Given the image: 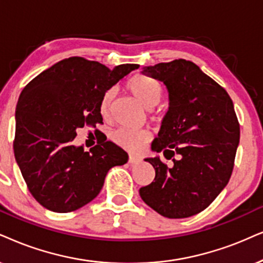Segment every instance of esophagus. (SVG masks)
Wrapping results in <instances>:
<instances>
[{"label": "esophagus", "mask_w": 263, "mask_h": 263, "mask_svg": "<svg viewBox=\"0 0 263 263\" xmlns=\"http://www.w3.org/2000/svg\"><path fill=\"white\" fill-rule=\"evenodd\" d=\"M141 161H142V159L139 158V156H136V155L128 156V164L135 165V164H138V162H141Z\"/></svg>", "instance_id": "1"}]
</instances>
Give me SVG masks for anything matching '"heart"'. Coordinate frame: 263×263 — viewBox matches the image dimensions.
<instances>
[{"label":"heart","instance_id":"b5f03b06","mask_svg":"<svg viewBox=\"0 0 263 263\" xmlns=\"http://www.w3.org/2000/svg\"><path fill=\"white\" fill-rule=\"evenodd\" d=\"M126 88L145 109L154 108L160 101L162 95L161 85L156 80L142 74L132 76L126 84ZM112 98H114V92L107 91L102 96L101 102H99V112L104 119H107L110 114ZM149 138H151V134L145 129L120 128L111 134L112 142L129 152L141 151L143 145L149 141Z\"/></svg>","mask_w":263,"mask_h":263}]
</instances>
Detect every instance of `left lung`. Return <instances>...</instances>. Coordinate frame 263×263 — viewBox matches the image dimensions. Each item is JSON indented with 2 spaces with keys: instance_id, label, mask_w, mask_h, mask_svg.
I'll use <instances>...</instances> for the list:
<instances>
[{
  "instance_id": "1",
  "label": "left lung",
  "mask_w": 263,
  "mask_h": 263,
  "mask_svg": "<svg viewBox=\"0 0 263 263\" xmlns=\"http://www.w3.org/2000/svg\"><path fill=\"white\" fill-rule=\"evenodd\" d=\"M142 74L167 88L168 110L152 151L162 152L174 165L168 167L159 156L145 159L155 178L139 189V195L164 217H191L205 210L231 178L240 138L233 102L223 87L185 59L145 66Z\"/></svg>"
}]
</instances>
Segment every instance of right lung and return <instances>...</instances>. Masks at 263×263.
I'll list each match as a JSON object with an SVG mask.
<instances>
[{
    "label": "right lung",
    "mask_w": 263,
    "mask_h": 263,
    "mask_svg": "<svg viewBox=\"0 0 263 263\" xmlns=\"http://www.w3.org/2000/svg\"><path fill=\"white\" fill-rule=\"evenodd\" d=\"M138 64L109 69L98 62L70 57L55 63L32 79L15 108L16 164L29 192L43 208L54 212L75 211L101 192L111 167L124 165V149L98 139L85 152L76 147V129L96 127L102 96Z\"/></svg>",
    "instance_id": "add662e5"
}]
</instances>
